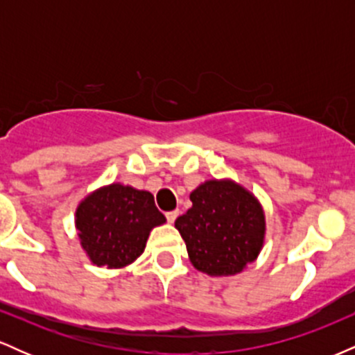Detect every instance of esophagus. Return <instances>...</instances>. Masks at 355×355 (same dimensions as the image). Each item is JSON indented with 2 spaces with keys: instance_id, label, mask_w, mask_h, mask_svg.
Masks as SVG:
<instances>
[{
  "instance_id": "esophagus-1",
  "label": "esophagus",
  "mask_w": 355,
  "mask_h": 355,
  "mask_svg": "<svg viewBox=\"0 0 355 355\" xmlns=\"http://www.w3.org/2000/svg\"><path fill=\"white\" fill-rule=\"evenodd\" d=\"M165 217H166V220H168V223H173L175 220H177V217H178V211H177V210L166 211V214H165Z\"/></svg>"
}]
</instances>
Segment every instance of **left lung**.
I'll use <instances>...</instances> for the list:
<instances>
[{
  "instance_id": "obj_1",
  "label": "left lung",
  "mask_w": 355,
  "mask_h": 355,
  "mask_svg": "<svg viewBox=\"0 0 355 355\" xmlns=\"http://www.w3.org/2000/svg\"><path fill=\"white\" fill-rule=\"evenodd\" d=\"M191 207L175 220L197 270L235 275L259 257L266 240V214L252 191L230 178L207 180L190 193Z\"/></svg>"
}]
</instances>
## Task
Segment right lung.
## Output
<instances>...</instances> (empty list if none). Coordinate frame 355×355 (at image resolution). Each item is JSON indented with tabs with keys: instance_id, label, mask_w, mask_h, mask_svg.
Returning a JSON list of instances; mask_svg holds the SVG:
<instances>
[{
	"instance_id": "obj_1",
	"label": "right lung",
	"mask_w": 355,
	"mask_h": 355,
	"mask_svg": "<svg viewBox=\"0 0 355 355\" xmlns=\"http://www.w3.org/2000/svg\"><path fill=\"white\" fill-rule=\"evenodd\" d=\"M165 222L150 191L121 183L88 193L75 214L81 248L93 266L107 268L135 262L144 254L150 232Z\"/></svg>"
}]
</instances>
